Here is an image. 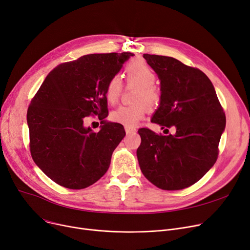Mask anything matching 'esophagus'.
Returning <instances> with one entry per match:
<instances>
[{"label": "esophagus", "mask_w": 250, "mask_h": 250, "mask_svg": "<svg viewBox=\"0 0 250 250\" xmlns=\"http://www.w3.org/2000/svg\"><path fill=\"white\" fill-rule=\"evenodd\" d=\"M125 133H126V135H129V134H132V133L136 132V129H135V128L127 127V126H125Z\"/></svg>", "instance_id": "34e87169"}]
</instances>
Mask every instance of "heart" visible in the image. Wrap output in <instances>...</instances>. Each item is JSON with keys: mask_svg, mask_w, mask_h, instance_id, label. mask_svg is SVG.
<instances>
[{"mask_svg": "<svg viewBox=\"0 0 250 250\" xmlns=\"http://www.w3.org/2000/svg\"><path fill=\"white\" fill-rule=\"evenodd\" d=\"M125 79L127 85L137 86L133 94V103L128 106H121L110 113L113 123L127 127H134L145 116L147 108L154 109L161 102V94L154 84L156 75L149 65L141 60L130 62L125 67ZM124 85L120 76L111 77L105 89V96L110 104H116L120 100Z\"/></svg>", "mask_w": 250, "mask_h": 250, "instance_id": "b5f03b06", "label": "heart"}]
</instances>
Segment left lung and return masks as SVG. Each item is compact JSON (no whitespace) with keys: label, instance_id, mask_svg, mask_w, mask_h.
<instances>
[{"label":"left lung","instance_id":"left-lung-1","mask_svg":"<svg viewBox=\"0 0 250 250\" xmlns=\"http://www.w3.org/2000/svg\"><path fill=\"white\" fill-rule=\"evenodd\" d=\"M161 84V102L152 117L173 135L138 130L142 172L154 186L179 190L198 182L216 163L226 116L215 88L205 73L170 57L143 56ZM164 130V132H165Z\"/></svg>","mask_w":250,"mask_h":250}]
</instances>
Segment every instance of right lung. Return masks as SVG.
Masks as SVG:
<instances>
[{
	"label": "right lung",
	"mask_w": 250,
	"mask_h": 250,
	"mask_svg": "<svg viewBox=\"0 0 250 250\" xmlns=\"http://www.w3.org/2000/svg\"><path fill=\"white\" fill-rule=\"evenodd\" d=\"M134 55L93 54L59 64L32 98L27 110L32 159L58 185L86 188L109 168L114 149L125 136L121 124L106 123L105 89L109 79ZM98 115V132L84 126Z\"/></svg>",
	"instance_id": "right-lung-1"
}]
</instances>
